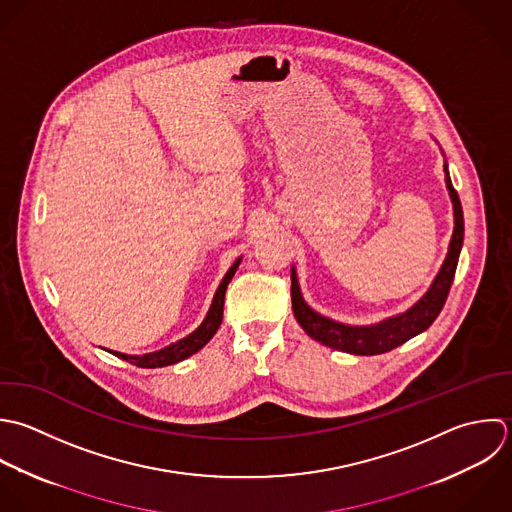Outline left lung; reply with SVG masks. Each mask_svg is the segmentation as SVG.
I'll list each match as a JSON object with an SVG mask.
<instances>
[{"instance_id": "obj_1", "label": "left lung", "mask_w": 512, "mask_h": 512, "mask_svg": "<svg viewBox=\"0 0 512 512\" xmlns=\"http://www.w3.org/2000/svg\"><path fill=\"white\" fill-rule=\"evenodd\" d=\"M445 183L449 189V197L453 203V215H455V227H453V235L449 241V251H447V257H445L437 277L433 279L431 287L427 289V293L415 305H411L407 311L387 317L373 325H347V323L333 321V319L317 313L315 309H311L305 303L301 287H299V279H297V269L291 267L293 313H295L297 323L303 327V331L311 339L319 341L325 347H331V349H337L343 353H351V355H381V353H387V351L407 343L409 339L417 337L419 333L427 331L433 325V321L439 317V313L447 301L449 289L453 285L459 255L463 249V239H465L463 207H461V199L451 183L447 159H445Z\"/></svg>"}]
</instances>
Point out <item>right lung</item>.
I'll return each mask as SVG.
<instances>
[{
    "mask_svg": "<svg viewBox=\"0 0 512 512\" xmlns=\"http://www.w3.org/2000/svg\"><path fill=\"white\" fill-rule=\"evenodd\" d=\"M243 257H237V261L229 267V271L225 273L223 281L219 283L215 295H213V301H211V307L203 319V323L193 331L189 333L187 337L159 349V351H153V353H145V355H125V353H119V351H109L111 355L123 359V361H129L131 365H137L141 369H157V367H167V365H175L187 357H191L193 353H197L199 349H203L211 339L213 335L217 333L221 321H223V303H225V291H227V285L229 281L233 279L239 263H241Z\"/></svg>",
    "mask_w": 512,
    "mask_h": 512,
    "instance_id": "1",
    "label": "right lung"
}]
</instances>
